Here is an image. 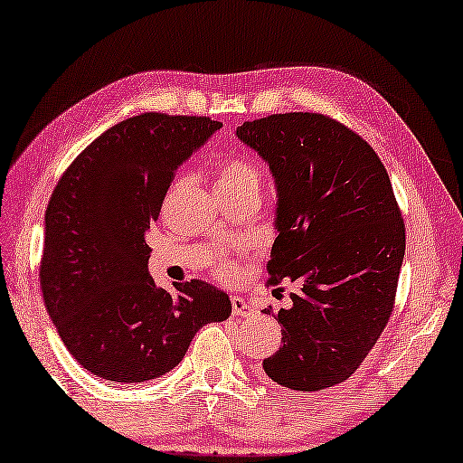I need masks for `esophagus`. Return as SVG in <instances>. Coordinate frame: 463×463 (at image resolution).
Here are the masks:
<instances>
[{
	"label": "esophagus",
	"instance_id": "obj_1",
	"mask_svg": "<svg viewBox=\"0 0 463 463\" xmlns=\"http://www.w3.org/2000/svg\"><path fill=\"white\" fill-rule=\"evenodd\" d=\"M232 312H233V316H240V317H252V316L259 314V307H256V303L252 299L233 295V298H232Z\"/></svg>",
	"mask_w": 463,
	"mask_h": 463
}]
</instances>
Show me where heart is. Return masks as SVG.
I'll return each instance as SVG.
<instances>
[{"mask_svg": "<svg viewBox=\"0 0 463 463\" xmlns=\"http://www.w3.org/2000/svg\"><path fill=\"white\" fill-rule=\"evenodd\" d=\"M246 186H260L259 172L248 160L241 157H227L217 165V180H215V191H236V188Z\"/></svg>", "mask_w": 463, "mask_h": 463, "instance_id": "b5f03b06", "label": "heart"}]
</instances>
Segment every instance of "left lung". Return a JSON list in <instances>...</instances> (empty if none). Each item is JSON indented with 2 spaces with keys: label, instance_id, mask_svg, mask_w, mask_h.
Wrapping results in <instances>:
<instances>
[{
  "label": "left lung",
  "instance_id": "left-lung-1",
  "mask_svg": "<svg viewBox=\"0 0 463 463\" xmlns=\"http://www.w3.org/2000/svg\"><path fill=\"white\" fill-rule=\"evenodd\" d=\"M236 137L275 178L269 283L301 287L291 307L264 309L283 346L262 369L283 388L320 392L354 373L390 320L406 250L390 176L367 141L316 112L250 120Z\"/></svg>",
  "mask_w": 463,
  "mask_h": 463
}]
</instances>
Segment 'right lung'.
Instances as JSON below:
<instances>
[{
  "label": "right lung",
  "mask_w": 463,
  "mask_h": 463,
  "mask_svg": "<svg viewBox=\"0 0 463 463\" xmlns=\"http://www.w3.org/2000/svg\"><path fill=\"white\" fill-rule=\"evenodd\" d=\"M222 123L146 112L110 127L75 157L44 213L41 289L67 351L90 373L139 383L168 373L204 324L232 301L193 279L157 287L149 275V223L174 174Z\"/></svg>",
  "instance_id": "add662e5"
}]
</instances>
